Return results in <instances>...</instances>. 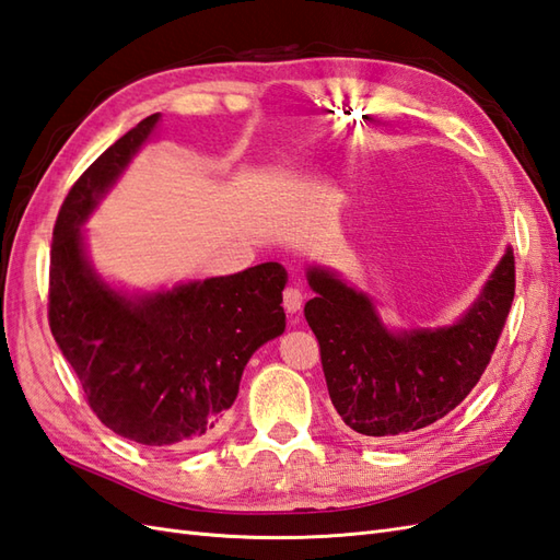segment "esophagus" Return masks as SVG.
Wrapping results in <instances>:
<instances>
[{"mask_svg":"<svg viewBox=\"0 0 560 560\" xmlns=\"http://www.w3.org/2000/svg\"><path fill=\"white\" fill-rule=\"evenodd\" d=\"M283 307H285V312H291V315H295V312L303 307V291L298 289V285H285Z\"/></svg>","mask_w":560,"mask_h":560,"instance_id":"obj_1","label":"esophagus"}]
</instances>
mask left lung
Instances as JSON below:
<instances>
[{"mask_svg":"<svg viewBox=\"0 0 560 560\" xmlns=\"http://www.w3.org/2000/svg\"><path fill=\"white\" fill-rule=\"evenodd\" d=\"M307 281L317 295L305 319L336 412L362 436L396 439L444 418L485 374L513 305L515 257L505 250L465 317L436 331L392 334L370 298L329 271L310 269Z\"/></svg>","mask_w":560,"mask_h":560,"instance_id":"1","label":"left lung"}]
</instances>
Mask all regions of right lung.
I'll use <instances>...</instances> for the list:
<instances>
[{"label": "right lung", "mask_w": 560, "mask_h": 560, "mask_svg": "<svg viewBox=\"0 0 560 560\" xmlns=\"http://www.w3.org/2000/svg\"><path fill=\"white\" fill-rule=\"evenodd\" d=\"M160 114L104 150L61 202L49 250V329L90 410L152 448H195L217 434L255 350L285 327L277 262L131 301L104 285L83 255L81 224Z\"/></svg>", "instance_id": "1"}]
</instances>
